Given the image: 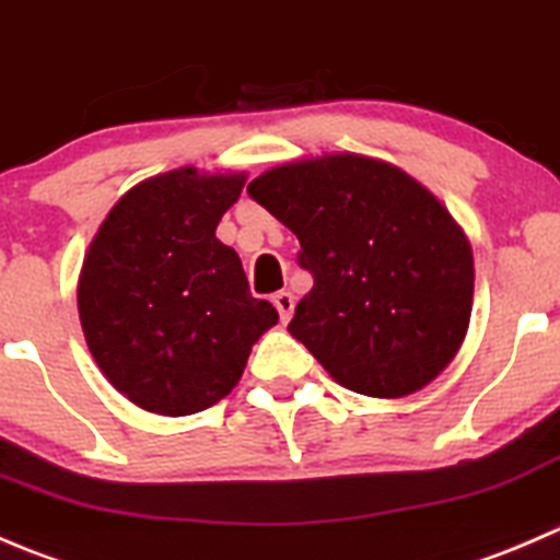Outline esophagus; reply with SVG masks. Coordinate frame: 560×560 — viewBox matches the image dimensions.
<instances>
[{"label":"esophagus","mask_w":560,"mask_h":560,"mask_svg":"<svg viewBox=\"0 0 560 560\" xmlns=\"http://www.w3.org/2000/svg\"><path fill=\"white\" fill-rule=\"evenodd\" d=\"M272 302H275V307H278L280 320L285 324V320L293 315V293L291 291H278V293H275Z\"/></svg>","instance_id":"1"}]
</instances>
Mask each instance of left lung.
<instances>
[{
	"label": "left lung",
	"instance_id": "obj_1",
	"mask_svg": "<svg viewBox=\"0 0 560 560\" xmlns=\"http://www.w3.org/2000/svg\"><path fill=\"white\" fill-rule=\"evenodd\" d=\"M253 201L296 234L313 288L288 331L346 389L406 397L460 351L474 256L460 225L384 160L324 154L269 168Z\"/></svg>",
	"mask_w": 560,
	"mask_h": 560
}]
</instances>
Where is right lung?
Returning <instances> with one entry per match:
<instances>
[{
    "label": "right lung",
    "mask_w": 560,
    "mask_h": 560,
    "mask_svg": "<svg viewBox=\"0 0 560 560\" xmlns=\"http://www.w3.org/2000/svg\"><path fill=\"white\" fill-rule=\"evenodd\" d=\"M245 174L187 168L143 179L100 225L79 278L86 346L138 408L187 417L223 400L278 310L256 299L214 236Z\"/></svg>",
    "instance_id": "add662e5"
}]
</instances>
